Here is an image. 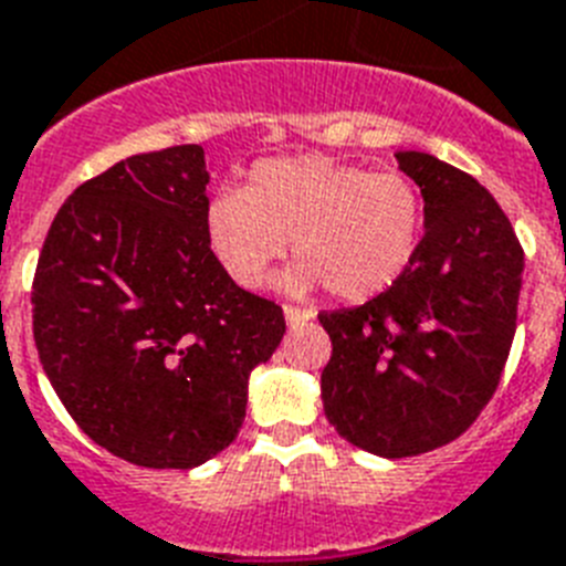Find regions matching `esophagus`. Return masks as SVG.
<instances>
[{
    "label": "esophagus",
    "instance_id": "obj_1",
    "mask_svg": "<svg viewBox=\"0 0 566 566\" xmlns=\"http://www.w3.org/2000/svg\"><path fill=\"white\" fill-rule=\"evenodd\" d=\"M283 315H286V324L289 326H297V324H306L315 317L312 310H301V306H283Z\"/></svg>",
    "mask_w": 566,
    "mask_h": 566
}]
</instances>
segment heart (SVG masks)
<instances>
[{"instance_id": "1", "label": "heart", "mask_w": 566, "mask_h": 566, "mask_svg": "<svg viewBox=\"0 0 566 566\" xmlns=\"http://www.w3.org/2000/svg\"><path fill=\"white\" fill-rule=\"evenodd\" d=\"M422 193L405 172L340 165L333 158H263L245 188H222L205 208V237L217 263L242 289L263 283L286 240L297 263L289 292L370 301L408 272L422 242Z\"/></svg>"}]
</instances>
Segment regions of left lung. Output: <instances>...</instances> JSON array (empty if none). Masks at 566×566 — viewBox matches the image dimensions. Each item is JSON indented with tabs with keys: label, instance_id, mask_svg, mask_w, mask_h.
Segmentation results:
<instances>
[{
	"label": "left lung",
	"instance_id": "8db88e82",
	"mask_svg": "<svg viewBox=\"0 0 566 566\" xmlns=\"http://www.w3.org/2000/svg\"><path fill=\"white\" fill-rule=\"evenodd\" d=\"M396 161L424 199L413 263L364 306L317 315L333 340L326 419L387 460L448 446L480 417L515 338L524 272L512 222L478 179L417 149Z\"/></svg>",
	"mask_w": 566,
	"mask_h": 566
}]
</instances>
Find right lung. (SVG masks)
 I'll return each instance as SVG.
<instances>
[{
	"mask_svg": "<svg viewBox=\"0 0 566 566\" xmlns=\"http://www.w3.org/2000/svg\"><path fill=\"white\" fill-rule=\"evenodd\" d=\"M199 144L83 181L34 274L42 370L88 440L144 469H193L237 440L283 310L233 283L205 237Z\"/></svg>",
	"mask_w": 566,
	"mask_h": 566,
	"instance_id": "obj_1",
	"label": "right lung"
}]
</instances>
